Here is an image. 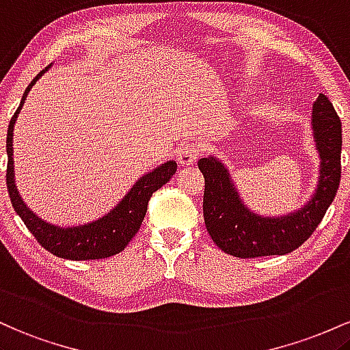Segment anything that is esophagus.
Returning a JSON list of instances; mask_svg holds the SVG:
<instances>
[{"mask_svg": "<svg viewBox=\"0 0 350 350\" xmlns=\"http://www.w3.org/2000/svg\"><path fill=\"white\" fill-rule=\"evenodd\" d=\"M200 154H202V147H200L196 142H190L183 147H180L178 150V162L182 165H191L198 160Z\"/></svg>", "mask_w": 350, "mask_h": 350, "instance_id": "34e87169", "label": "esophagus"}]
</instances>
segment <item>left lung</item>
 Here are the masks:
<instances>
[{"label":"left lung","mask_w":350,"mask_h":350,"mask_svg":"<svg viewBox=\"0 0 350 350\" xmlns=\"http://www.w3.org/2000/svg\"><path fill=\"white\" fill-rule=\"evenodd\" d=\"M312 133L319 152V182L304 206L282 217H261L239 198L228 168L215 157L198 160L205 176L203 218L219 250L237 258L288 254L316 230L332 203L340 182L342 127L331 100L319 94L312 105Z\"/></svg>","instance_id":"1"}]
</instances>
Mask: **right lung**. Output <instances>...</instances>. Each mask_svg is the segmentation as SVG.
<instances>
[{"mask_svg": "<svg viewBox=\"0 0 350 350\" xmlns=\"http://www.w3.org/2000/svg\"><path fill=\"white\" fill-rule=\"evenodd\" d=\"M51 68V64L46 69L31 81L25 94H23L21 104L18 111L11 117L10 127H8L6 137V154H8V170H6V185L8 193H10L11 203H13L14 211L19 215V218L25 221V225L34 238L38 239L39 245L54 256L64 258V260L72 261H85V260H102V258L113 256L120 253L129 241L135 237L142 225L145 213H147L148 200L154 191L162 188L172 175L176 172V162L170 160L157 167L155 170L148 172L144 176H140L135 182L129 193L112 208L104 217L96 219V221L85 223L79 226H56L44 221L38 217L36 213L26 206L19 195L16 183H14V167H13V129L16 124L18 113L23 109L27 92L33 89L36 81L42 74Z\"/></svg>", "mask_w": 350, "mask_h": 350, "instance_id": "1", "label": "right lung"}]
</instances>
